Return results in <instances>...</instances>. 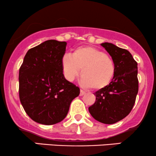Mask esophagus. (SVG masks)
Segmentation results:
<instances>
[{"label":"esophagus","mask_w":156,"mask_h":156,"mask_svg":"<svg viewBox=\"0 0 156 156\" xmlns=\"http://www.w3.org/2000/svg\"><path fill=\"white\" fill-rule=\"evenodd\" d=\"M85 94H86V92H84L83 90H82V89H80V96H83Z\"/></svg>","instance_id":"esophagus-1"}]
</instances>
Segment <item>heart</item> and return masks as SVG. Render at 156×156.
<instances>
[{"instance_id":"b5f03b06","label":"heart","mask_w":156,"mask_h":156,"mask_svg":"<svg viewBox=\"0 0 156 156\" xmlns=\"http://www.w3.org/2000/svg\"><path fill=\"white\" fill-rule=\"evenodd\" d=\"M62 68L66 78L73 81L81 70L80 83L95 90L105 89L115 75V64L103 51L90 46L76 48L72 54L62 58Z\"/></svg>"}]
</instances>
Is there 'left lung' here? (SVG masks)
<instances>
[{
    "mask_svg": "<svg viewBox=\"0 0 156 156\" xmlns=\"http://www.w3.org/2000/svg\"><path fill=\"white\" fill-rule=\"evenodd\" d=\"M112 56L115 75L105 89L94 93L96 101L89 108L94 119L104 124H114L129 114L138 90L137 63L128 51L109 42L101 44Z\"/></svg>",
    "mask_w": 156,
    "mask_h": 156,
    "instance_id": "1",
    "label": "left lung"
}]
</instances>
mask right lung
Segmentation results:
<instances>
[{
    "instance_id": "add662e5",
    "label": "right lung",
    "mask_w": 156,
    "mask_h": 156,
    "mask_svg": "<svg viewBox=\"0 0 156 156\" xmlns=\"http://www.w3.org/2000/svg\"><path fill=\"white\" fill-rule=\"evenodd\" d=\"M66 42L50 39L28 50L19 71L21 104L31 119L39 124L60 122L80 89L65 79L62 58Z\"/></svg>"
}]
</instances>
